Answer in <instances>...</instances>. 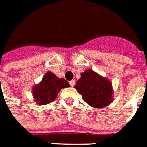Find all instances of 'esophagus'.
I'll return each mask as SVG.
<instances>
[{
    "label": "esophagus",
    "instance_id": "obj_1",
    "mask_svg": "<svg viewBox=\"0 0 147 147\" xmlns=\"http://www.w3.org/2000/svg\"><path fill=\"white\" fill-rule=\"evenodd\" d=\"M69 83H70L71 86H73L74 85H75V83H76V81H75V80H71L70 82H69Z\"/></svg>",
    "mask_w": 147,
    "mask_h": 147
}]
</instances>
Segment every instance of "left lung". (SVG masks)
Listing matches in <instances>:
<instances>
[{
  "instance_id": "1",
  "label": "left lung",
  "mask_w": 147,
  "mask_h": 147,
  "mask_svg": "<svg viewBox=\"0 0 147 147\" xmlns=\"http://www.w3.org/2000/svg\"><path fill=\"white\" fill-rule=\"evenodd\" d=\"M80 75L81 77L74 87L82 94L84 102L97 109L110 105L113 101V89L110 80L91 69H86Z\"/></svg>"
}]
</instances>
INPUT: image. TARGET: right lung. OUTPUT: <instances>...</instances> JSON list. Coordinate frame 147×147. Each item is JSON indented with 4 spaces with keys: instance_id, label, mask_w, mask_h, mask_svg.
I'll return each mask as SVG.
<instances>
[{
    "instance_id": "add662e5",
    "label": "right lung",
    "mask_w": 147,
    "mask_h": 147,
    "mask_svg": "<svg viewBox=\"0 0 147 147\" xmlns=\"http://www.w3.org/2000/svg\"><path fill=\"white\" fill-rule=\"evenodd\" d=\"M70 84L64 78H58L52 71H47L42 81L32 88L34 100L38 105H46L53 102L61 89L69 87Z\"/></svg>"
}]
</instances>
